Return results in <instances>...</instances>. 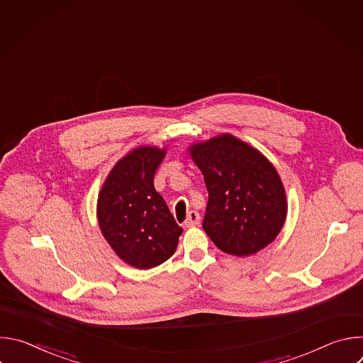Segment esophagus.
<instances>
[{
	"label": "esophagus",
	"mask_w": 363,
	"mask_h": 363,
	"mask_svg": "<svg viewBox=\"0 0 363 363\" xmlns=\"http://www.w3.org/2000/svg\"><path fill=\"white\" fill-rule=\"evenodd\" d=\"M199 221H201V217H199V214L196 213V211H189L188 213V217H186V220H185V227H195V225H198L199 224Z\"/></svg>",
	"instance_id": "obj_1"
}]
</instances>
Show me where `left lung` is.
Listing matches in <instances>:
<instances>
[{"label": "left lung", "instance_id": "8db88e82", "mask_svg": "<svg viewBox=\"0 0 363 363\" xmlns=\"http://www.w3.org/2000/svg\"><path fill=\"white\" fill-rule=\"evenodd\" d=\"M189 153L208 189L202 228L213 242L238 257L273 242L286 221L287 199L264 155L230 133L194 143Z\"/></svg>", "mask_w": 363, "mask_h": 363}]
</instances>
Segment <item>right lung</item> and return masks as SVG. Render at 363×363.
I'll list each match as a JSON object with an SVG mask.
<instances>
[{
    "instance_id": "obj_1",
    "label": "right lung",
    "mask_w": 363,
    "mask_h": 363,
    "mask_svg": "<svg viewBox=\"0 0 363 363\" xmlns=\"http://www.w3.org/2000/svg\"><path fill=\"white\" fill-rule=\"evenodd\" d=\"M167 149L139 146L118 161L97 198V221L103 237L125 263L147 270L175 252L182 228L153 177Z\"/></svg>"
}]
</instances>
